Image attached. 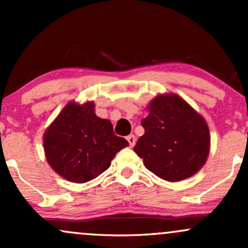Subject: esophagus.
<instances>
[{
	"label": "esophagus",
	"mask_w": 248,
	"mask_h": 248,
	"mask_svg": "<svg viewBox=\"0 0 248 248\" xmlns=\"http://www.w3.org/2000/svg\"><path fill=\"white\" fill-rule=\"evenodd\" d=\"M127 141L129 142V146L133 148L134 146H135V142H136L135 135H128V136H127Z\"/></svg>",
	"instance_id": "34e87169"
}]
</instances>
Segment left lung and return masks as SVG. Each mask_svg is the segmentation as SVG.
<instances>
[{
	"label": "left lung",
	"instance_id": "obj_1",
	"mask_svg": "<svg viewBox=\"0 0 248 248\" xmlns=\"http://www.w3.org/2000/svg\"><path fill=\"white\" fill-rule=\"evenodd\" d=\"M148 112L141 121L144 134L134 147L147 169L168 182L199 171L210 152V132L203 116L176 94L155 96Z\"/></svg>",
	"mask_w": 248,
	"mask_h": 248
}]
</instances>
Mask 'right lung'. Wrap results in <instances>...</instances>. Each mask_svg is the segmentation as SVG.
I'll return each instance as SVG.
<instances>
[{
    "mask_svg": "<svg viewBox=\"0 0 248 248\" xmlns=\"http://www.w3.org/2000/svg\"><path fill=\"white\" fill-rule=\"evenodd\" d=\"M47 163L62 178L85 183L107 170L115 154L129 146L109 120L95 115L94 102H69L43 136Z\"/></svg>",
    "mask_w": 248,
    "mask_h": 248,
    "instance_id": "add662e5",
    "label": "right lung"
}]
</instances>
